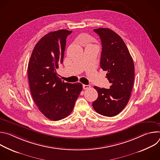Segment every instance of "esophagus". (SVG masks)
Returning <instances> with one entry per match:
<instances>
[{
    "instance_id": "1",
    "label": "esophagus",
    "mask_w": 160,
    "mask_h": 160,
    "mask_svg": "<svg viewBox=\"0 0 160 160\" xmlns=\"http://www.w3.org/2000/svg\"><path fill=\"white\" fill-rule=\"evenodd\" d=\"M90 88V85H83V89H88Z\"/></svg>"
}]
</instances>
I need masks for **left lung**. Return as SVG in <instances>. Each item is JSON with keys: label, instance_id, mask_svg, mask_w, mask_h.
<instances>
[{"label": "left lung", "instance_id": "left-lung-1", "mask_svg": "<svg viewBox=\"0 0 160 160\" xmlns=\"http://www.w3.org/2000/svg\"><path fill=\"white\" fill-rule=\"evenodd\" d=\"M102 43L100 67L107 71L110 88L94 86L98 93L93 102L95 111L105 117H115L127 106L134 81V64L123 39L109 28H98Z\"/></svg>", "mask_w": 160, "mask_h": 160}]
</instances>
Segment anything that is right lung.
Segmentation results:
<instances>
[{
  "mask_svg": "<svg viewBox=\"0 0 160 160\" xmlns=\"http://www.w3.org/2000/svg\"><path fill=\"white\" fill-rule=\"evenodd\" d=\"M72 32L59 30L44 35L35 45L28 62L32 98L40 111L53 121L70 115L82 90V83H65L56 72L63 61L66 38Z\"/></svg>",
  "mask_w": 160,
  "mask_h": 160,
  "instance_id": "1",
  "label": "right lung"
}]
</instances>
